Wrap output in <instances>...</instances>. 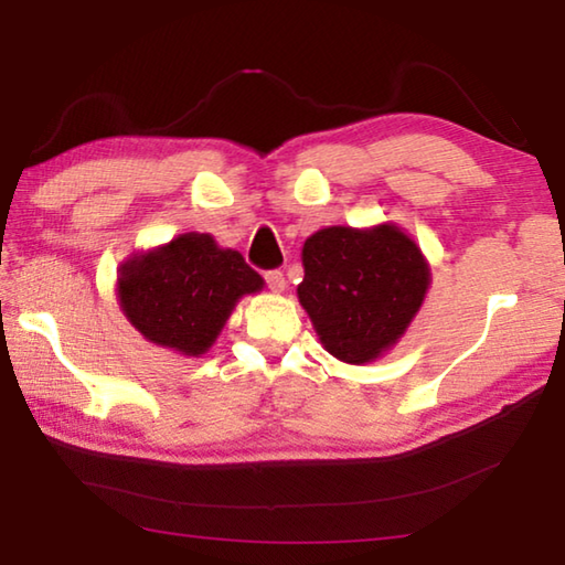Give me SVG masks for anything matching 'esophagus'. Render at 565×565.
Masks as SVG:
<instances>
[{"instance_id": "1", "label": "esophagus", "mask_w": 565, "mask_h": 565, "mask_svg": "<svg viewBox=\"0 0 565 565\" xmlns=\"http://www.w3.org/2000/svg\"><path fill=\"white\" fill-rule=\"evenodd\" d=\"M264 279H266V286H269V289H271V291H276V294H281V291L286 289L284 271H279V269L266 271V274H264Z\"/></svg>"}]
</instances>
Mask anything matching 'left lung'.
<instances>
[{
	"label": "left lung",
	"mask_w": 565,
	"mask_h": 565,
	"mask_svg": "<svg viewBox=\"0 0 565 565\" xmlns=\"http://www.w3.org/2000/svg\"><path fill=\"white\" fill-rule=\"evenodd\" d=\"M299 301L331 356L369 363L404 337L424 303L431 269L396 224L329 226L301 248Z\"/></svg>",
	"instance_id": "left-lung-1"
}]
</instances>
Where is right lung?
Listing matches in <instances>:
<instances>
[{
	"instance_id": "right-lung-1",
	"label": "right lung",
	"mask_w": 565,
	"mask_h": 565,
	"mask_svg": "<svg viewBox=\"0 0 565 565\" xmlns=\"http://www.w3.org/2000/svg\"><path fill=\"white\" fill-rule=\"evenodd\" d=\"M264 279L212 234H179L121 264L117 296L124 317L157 347L199 356L212 349L236 301Z\"/></svg>"
}]
</instances>
